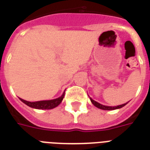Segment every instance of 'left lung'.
Wrapping results in <instances>:
<instances>
[{
	"mask_svg": "<svg viewBox=\"0 0 150 150\" xmlns=\"http://www.w3.org/2000/svg\"><path fill=\"white\" fill-rule=\"evenodd\" d=\"M90 100H91L92 103L97 108H100L101 110H116V109H119V108H121V107H123L124 106H125L128 103H124V104H121V105H118V106H115V107H109V106H105V105H102L99 103L98 102H96L95 100H93L92 98H90Z\"/></svg>",
	"mask_w": 150,
	"mask_h": 150,
	"instance_id": "8db88e82",
	"label": "left lung"
}]
</instances>
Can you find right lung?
Segmentation results:
<instances>
[{
    "mask_svg": "<svg viewBox=\"0 0 150 150\" xmlns=\"http://www.w3.org/2000/svg\"><path fill=\"white\" fill-rule=\"evenodd\" d=\"M64 93L61 95V96H60L58 98L50 100H41V101H36V102H29V101H26V100H22L21 98L19 99L21 100L22 102L24 103L25 104H26L27 106H29V107H32V108L42 110H50L54 108V107H57L61 103L62 100H63L64 96Z\"/></svg>",
    "mask_w": 150,
    "mask_h": 150,
    "instance_id": "1",
    "label": "right lung"
}]
</instances>
